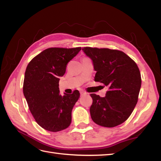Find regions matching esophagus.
<instances>
[{"mask_svg":"<svg viewBox=\"0 0 161 161\" xmlns=\"http://www.w3.org/2000/svg\"><path fill=\"white\" fill-rule=\"evenodd\" d=\"M80 94H81V95H86V93H85V92H84V91H81Z\"/></svg>","mask_w":161,"mask_h":161,"instance_id":"obj_1","label":"esophagus"}]
</instances>
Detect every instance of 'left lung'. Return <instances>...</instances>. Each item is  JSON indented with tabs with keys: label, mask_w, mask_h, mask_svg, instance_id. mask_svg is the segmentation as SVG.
<instances>
[{
	"label": "left lung",
	"mask_w": 161,
	"mask_h": 161,
	"mask_svg": "<svg viewBox=\"0 0 161 161\" xmlns=\"http://www.w3.org/2000/svg\"><path fill=\"white\" fill-rule=\"evenodd\" d=\"M82 50L93 61L95 81L108 86L106 96L92 93L90 114L93 121L114 127L126 121L138 102L141 76L135 61L117 50L85 47Z\"/></svg>",
	"instance_id": "8db88e82"
}]
</instances>
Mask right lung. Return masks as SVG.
I'll use <instances>...</instances> for the list:
<instances>
[{
  "instance_id": "add662e5",
  "label": "right lung",
  "mask_w": 161,
  "mask_h": 161,
  "mask_svg": "<svg viewBox=\"0 0 161 161\" xmlns=\"http://www.w3.org/2000/svg\"><path fill=\"white\" fill-rule=\"evenodd\" d=\"M81 49L47 48L34 57L26 68L24 96L37 124L49 131H61L71 123V112L80 92L75 90L73 94L61 95L59 81L66 73L67 64Z\"/></svg>"
}]
</instances>
